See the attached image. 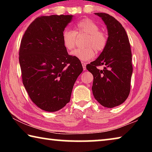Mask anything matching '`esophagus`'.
<instances>
[{"label": "esophagus", "instance_id": "esophagus-1", "mask_svg": "<svg viewBox=\"0 0 152 152\" xmlns=\"http://www.w3.org/2000/svg\"><path fill=\"white\" fill-rule=\"evenodd\" d=\"M82 67H83V69L84 70H85L86 69V64L85 62H82Z\"/></svg>", "mask_w": 152, "mask_h": 152}]
</instances>
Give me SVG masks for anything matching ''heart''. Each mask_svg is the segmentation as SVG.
Segmentation results:
<instances>
[{
    "mask_svg": "<svg viewBox=\"0 0 152 152\" xmlns=\"http://www.w3.org/2000/svg\"><path fill=\"white\" fill-rule=\"evenodd\" d=\"M77 34L88 35L85 45L86 48L76 49L71 53L78 60L86 61L93 58L95 56L94 49L97 51H101L106 47L107 36L104 32L99 31V27L90 19L80 20L76 25V31L70 28H66L62 33L63 44L67 50H72L75 48ZM93 47L92 48L91 47Z\"/></svg>",
    "mask_w": 152,
    "mask_h": 152,
    "instance_id": "obj_1",
    "label": "heart"
}]
</instances>
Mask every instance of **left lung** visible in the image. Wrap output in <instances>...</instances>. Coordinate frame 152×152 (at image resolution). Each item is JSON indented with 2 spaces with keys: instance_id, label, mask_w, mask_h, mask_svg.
I'll list each match as a JSON object with an SVG mask.
<instances>
[{
  "instance_id": "8db88e82",
  "label": "left lung",
  "mask_w": 152,
  "mask_h": 152,
  "mask_svg": "<svg viewBox=\"0 0 152 152\" xmlns=\"http://www.w3.org/2000/svg\"><path fill=\"white\" fill-rule=\"evenodd\" d=\"M106 25V47L96 60L87 64L93 75L92 91L94 99L104 107L113 108L125 101L129 94L133 72L132 55L127 33L122 25L109 14L96 12ZM103 65V70L96 67Z\"/></svg>"
}]
</instances>
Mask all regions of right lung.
<instances>
[{"label": "right lung", "mask_w": 152, "mask_h": 152, "mask_svg": "<svg viewBox=\"0 0 152 152\" xmlns=\"http://www.w3.org/2000/svg\"><path fill=\"white\" fill-rule=\"evenodd\" d=\"M73 15L37 17L21 39L19 64L23 83L31 101L41 109L55 112L70 101L72 91L83 68L68 55L62 33Z\"/></svg>", "instance_id": "right-lung-1"}]
</instances>
